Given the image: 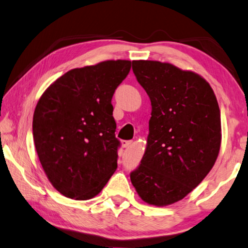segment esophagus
I'll list each match as a JSON object with an SVG mask.
<instances>
[{"instance_id":"34e87169","label":"esophagus","mask_w":248,"mask_h":248,"mask_svg":"<svg viewBox=\"0 0 248 248\" xmlns=\"http://www.w3.org/2000/svg\"><path fill=\"white\" fill-rule=\"evenodd\" d=\"M132 145H133L132 140H122V146H123L124 148H127V147L132 146Z\"/></svg>"}]
</instances>
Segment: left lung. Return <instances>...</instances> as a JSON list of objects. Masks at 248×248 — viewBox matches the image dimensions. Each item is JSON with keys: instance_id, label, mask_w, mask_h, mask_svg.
Instances as JSON below:
<instances>
[{"instance_id": "obj_1", "label": "left lung", "mask_w": 248, "mask_h": 248, "mask_svg": "<svg viewBox=\"0 0 248 248\" xmlns=\"http://www.w3.org/2000/svg\"><path fill=\"white\" fill-rule=\"evenodd\" d=\"M151 102L147 146L131 181L145 202L172 205L202 183L218 158L220 108L205 78L159 61H133Z\"/></svg>"}]
</instances>
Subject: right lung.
<instances>
[{"label": "right lung", "instance_id": "1", "mask_svg": "<svg viewBox=\"0 0 248 248\" xmlns=\"http://www.w3.org/2000/svg\"><path fill=\"white\" fill-rule=\"evenodd\" d=\"M129 69L127 60L74 68L39 99L34 146L47 180L65 197L93 198L115 172L120 141L111 100Z\"/></svg>", "mask_w": 248, "mask_h": 248}]
</instances>
